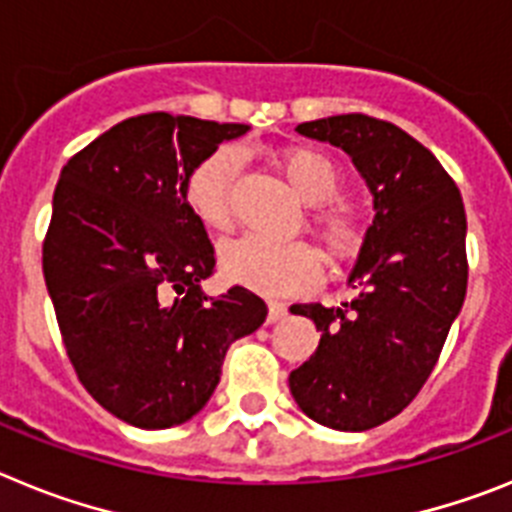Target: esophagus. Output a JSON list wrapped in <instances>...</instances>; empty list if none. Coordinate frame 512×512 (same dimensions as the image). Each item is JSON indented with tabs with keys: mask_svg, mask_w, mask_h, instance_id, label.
I'll use <instances>...</instances> for the list:
<instances>
[{
	"mask_svg": "<svg viewBox=\"0 0 512 512\" xmlns=\"http://www.w3.org/2000/svg\"><path fill=\"white\" fill-rule=\"evenodd\" d=\"M287 315V305L284 302H269V315H266V323H277Z\"/></svg>",
	"mask_w": 512,
	"mask_h": 512,
	"instance_id": "34e87169",
	"label": "esophagus"
}]
</instances>
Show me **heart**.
Returning <instances> with one entry per match:
<instances>
[{
	"mask_svg": "<svg viewBox=\"0 0 512 512\" xmlns=\"http://www.w3.org/2000/svg\"><path fill=\"white\" fill-rule=\"evenodd\" d=\"M274 164L282 171L289 187L310 202L312 225L333 256H348L364 241V220L356 210L341 202H328L343 184L341 169L333 158L310 146H287L274 153ZM241 166V156L230 146H220L202 158L189 171L184 182V200L189 210L210 230H228L230 187ZM325 201V206L319 202ZM220 266L233 282L264 292V295H289L305 289L318 279V256L302 241H271L264 235H241L225 243L220 251Z\"/></svg>",
	"mask_w": 512,
	"mask_h": 512,
	"instance_id": "obj_1",
	"label": "heart"
}]
</instances>
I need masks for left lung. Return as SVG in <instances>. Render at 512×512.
Returning a JSON list of instances; mask_svg holds the SVG:
<instances>
[{"label":"left lung","instance_id":"1","mask_svg":"<svg viewBox=\"0 0 512 512\" xmlns=\"http://www.w3.org/2000/svg\"><path fill=\"white\" fill-rule=\"evenodd\" d=\"M351 156L374 197L338 307L292 305L320 330L318 351L289 374L302 413L336 431H369L408 408L431 377L467 295V212L454 179L413 135L369 115L297 125Z\"/></svg>","mask_w":512,"mask_h":512}]
</instances>
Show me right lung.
Wrapping results in <instances>:
<instances>
[{"mask_svg": "<svg viewBox=\"0 0 512 512\" xmlns=\"http://www.w3.org/2000/svg\"><path fill=\"white\" fill-rule=\"evenodd\" d=\"M246 133L151 112L117 122L63 166L45 287L79 382L125 423L153 431L200 413L230 343L266 320L246 287L202 292L215 248L184 200L189 171Z\"/></svg>", "mask_w": 512, "mask_h": 512, "instance_id": "add662e5", "label": "right lung"}]
</instances>
